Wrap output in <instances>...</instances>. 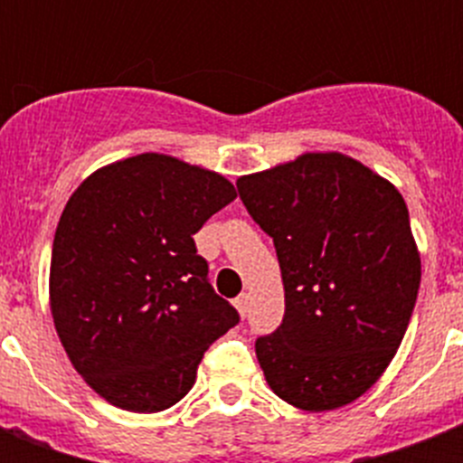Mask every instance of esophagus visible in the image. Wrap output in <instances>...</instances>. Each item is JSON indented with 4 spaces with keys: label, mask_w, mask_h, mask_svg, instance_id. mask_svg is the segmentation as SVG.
<instances>
[{
    "label": "esophagus",
    "mask_w": 463,
    "mask_h": 463,
    "mask_svg": "<svg viewBox=\"0 0 463 463\" xmlns=\"http://www.w3.org/2000/svg\"><path fill=\"white\" fill-rule=\"evenodd\" d=\"M232 305H235V309L240 312V317H247V312H250V296L242 293V296H238L232 300Z\"/></svg>",
    "instance_id": "obj_1"
}]
</instances>
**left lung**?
<instances>
[{"label":"left lung","instance_id":"obj_1","mask_svg":"<svg viewBox=\"0 0 463 463\" xmlns=\"http://www.w3.org/2000/svg\"><path fill=\"white\" fill-rule=\"evenodd\" d=\"M238 189L274 238L286 290L283 324L254 344L269 387L309 413L355 402L396 355L418 298L403 196L338 151L242 175Z\"/></svg>","mask_w":463,"mask_h":463}]
</instances>
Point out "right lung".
Returning <instances> with one entry per match:
<instances>
[{
  "mask_svg": "<svg viewBox=\"0 0 463 463\" xmlns=\"http://www.w3.org/2000/svg\"><path fill=\"white\" fill-rule=\"evenodd\" d=\"M238 196L223 175L165 154L98 167L69 196L50 261V309L71 365L118 409L180 402L238 312L213 293L194 232Z\"/></svg>",
  "mask_w": 463,
  "mask_h": 463,
  "instance_id": "add662e5",
  "label": "right lung"
}]
</instances>
